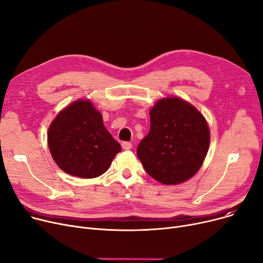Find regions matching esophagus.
<instances>
[{"label": "esophagus", "instance_id": "34e87169", "mask_svg": "<svg viewBox=\"0 0 263 263\" xmlns=\"http://www.w3.org/2000/svg\"><path fill=\"white\" fill-rule=\"evenodd\" d=\"M121 147L124 149V150H129L132 148V144L130 142H122L121 143Z\"/></svg>", "mask_w": 263, "mask_h": 263}]
</instances>
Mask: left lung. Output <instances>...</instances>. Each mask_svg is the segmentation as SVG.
Masks as SVG:
<instances>
[{
	"instance_id": "obj_1",
	"label": "left lung",
	"mask_w": 263,
	"mask_h": 263,
	"mask_svg": "<svg viewBox=\"0 0 263 263\" xmlns=\"http://www.w3.org/2000/svg\"><path fill=\"white\" fill-rule=\"evenodd\" d=\"M210 132L203 116L179 98L159 100L150 110V131L136 154L147 174L163 184L194 176L206 156Z\"/></svg>"
}]
</instances>
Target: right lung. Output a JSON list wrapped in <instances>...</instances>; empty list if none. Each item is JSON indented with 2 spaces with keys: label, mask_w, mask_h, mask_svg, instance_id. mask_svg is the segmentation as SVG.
Wrapping results in <instances>:
<instances>
[{
  "label": "right lung",
  "mask_w": 263,
  "mask_h": 263,
  "mask_svg": "<svg viewBox=\"0 0 263 263\" xmlns=\"http://www.w3.org/2000/svg\"><path fill=\"white\" fill-rule=\"evenodd\" d=\"M48 144L61 170L86 179L105 173L121 151L105 129L102 115L91 102L83 100L71 103L55 117L48 131Z\"/></svg>",
  "instance_id": "1"
}]
</instances>
